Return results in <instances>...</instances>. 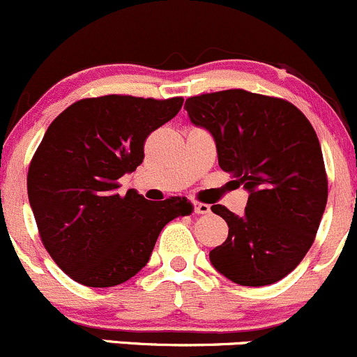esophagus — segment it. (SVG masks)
Listing matches in <instances>:
<instances>
[{"instance_id": "1", "label": "esophagus", "mask_w": 357, "mask_h": 357, "mask_svg": "<svg viewBox=\"0 0 357 357\" xmlns=\"http://www.w3.org/2000/svg\"><path fill=\"white\" fill-rule=\"evenodd\" d=\"M192 206H194V213H197V215H208V213L211 211V208L204 203H194Z\"/></svg>"}]
</instances>
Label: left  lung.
<instances>
[{
	"label": "left lung",
	"mask_w": 357,
	"mask_h": 357,
	"mask_svg": "<svg viewBox=\"0 0 357 357\" xmlns=\"http://www.w3.org/2000/svg\"><path fill=\"white\" fill-rule=\"evenodd\" d=\"M185 109L215 139L220 168L249 192L241 216L211 206L229 237L209 261L245 287L282 280L310 251L328 197L313 125L292 102L244 89L189 98Z\"/></svg>",
	"instance_id": "8db88e82"
}]
</instances>
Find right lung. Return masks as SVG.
<instances>
[{
	"instance_id": "add662e5",
	"label": "right lung",
	"mask_w": 357,
	"mask_h": 357,
	"mask_svg": "<svg viewBox=\"0 0 357 357\" xmlns=\"http://www.w3.org/2000/svg\"><path fill=\"white\" fill-rule=\"evenodd\" d=\"M183 98L109 94L70 105L47 127L31 161L27 194L54 263L87 287H113L148 264L163 227L192 213L187 199L149 203L116 192L144 160V141L170 122Z\"/></svg>"
}]
</instances>
